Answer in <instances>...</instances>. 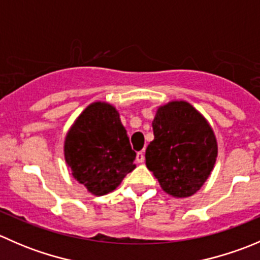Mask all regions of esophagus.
I'll return each mask as SVG.
<instances>
[{
  "mask_svg": "<svg viewBox=\"0 0 260 260\" xmlns=\"http://www.w3.org/2000/svg\"><path fill=\"white\" fill-rule=\"evenodd\" d=\"M143 161H145V153H143V151L137 152V162L138 164H142Z\"/></svg>",
  "mask_w": 260,
  "mask_h": 260,
  "instance_id": "34e87169",
  "label": "esophagus"
}]
</instances>
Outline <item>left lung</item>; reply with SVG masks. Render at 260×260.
<instances>
[{
    "label": "left lung",
    "mask_w": 260,
    "mask_h": 260,
    "mask_svg": "<svg viewBox=\"0 0 260 260\" xmlns=\"http://www.w3.org/2000/svg\"><path fill=\"white\" fill-rule=\"evenodd\" d=\"M152 127L154 140L146 149L147 169L165 192L176 198L193 195L216 161L211 127L187 102H171L158 108Z\"/></svg>",
    "instance_id": "1"
}]
</instances>
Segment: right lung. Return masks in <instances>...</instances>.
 Returning <instances> with one entry per match:
<instances>
[{"instance_id":"1","label":"right lung","mask_w":260,"mask_h":260,"mask_svg":"<svg viewBox=\"0 0 260 260\" xmlns=\"http://www.w3.org/2000/svg\"><path fill=\"white\" fill-rule=\"evenodd\" d=\"M65 161L73 176L96 196L113 191L136 169V152L119 114L108 103L90 104L65 138Z\"/></svg>"}]
</instances>
